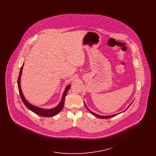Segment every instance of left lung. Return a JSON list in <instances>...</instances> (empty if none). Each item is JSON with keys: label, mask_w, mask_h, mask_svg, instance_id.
I'll return each mask as SVG.
<instances>
[{"label": "left lung", "mask_w": 156, "mask_h": 156, "mask_svg": "<svg viewBox=\"0 0 156 156\" xmlns=\"http://www.w3.org/2000/svg\"><path fill=\"white\" fill-rule=\"evenodd\" d=\"M131 105V104L128 106V108ZM86 106V105H85ZM86 108H87V109L90 112V113L92 114V115H93L94 116H96L97 118H101V119H108V118H112V117H114V116H116L118 114H115V115H110V116H101V115H97L96 113H94V112H92L90 111V110H89V109L87 107V106H86Z\"/></svg>", "instance_id": "left-lung-1"}]
</instances>
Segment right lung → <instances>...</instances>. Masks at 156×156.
Instances as JSON below:
<instances>
[{
  "instance_id": "right-lung-1",
  "label": "right lung",
  "mask_w": 156,
  "mask_h": 156,
  "mask_svg": "<svg viewBox=\"0 0 156 156\" xmlns=\"http://www.w3.org/2000/svg\"><path fill=\"white\" fill-rule=\"evenodd\" d=\"M24 66V64H23L22 66L20 68V73L18 77V80H17V85H18V88H19V91L20 93V95L21 97V99L22 100L23 102L25 105V106L29 109L30 111L33 112L34 113H35L36 114H37L39 116H44V117H52L55 115H56L57 114H58L59 112L61 111L63 107H64V101H65V98L67 95V92L68 91L69 89L71 87V85H68L66 88L65 89V91L63 94V95L62 97V99L60 102V104L55 108L51 109H43L41 108H39L36 106H34L32 105L29 104L25 99V98L23 95L22 92V89L20 87V78H21V75H22V73L23 67Z\"/></svg>"
}]
</instances>
